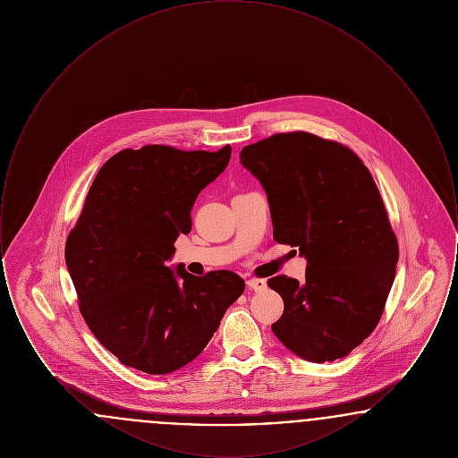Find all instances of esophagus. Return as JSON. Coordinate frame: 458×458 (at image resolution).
<instances>
[{"label":"esophagus","instance_id":"obj_1","mask_svg":"<svg viewBox=\"0 0 458 458\" xmlns=\"http://www.w3.org/2000/svg\"><path fill=\"white\" fill-rule=\"evenodd\" d=\"M247 286L252 288L254 292H262L267 286V284H266V280H261V278H250V280H247Z\"/></svg>","mask_w":458,"mask_h":458}]
</instances>
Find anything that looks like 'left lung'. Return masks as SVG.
Listing matches in <instances>:
<instances>
[{
    "mask_svg": "<svg viewBox=\"0 0 458 458\" xmlns=\"http://www.w3.org/2000/svg\"><path fill=\"white\" fill-rule=\"evenodd\" d=\"M240 163L266 191L275 240L307 259L304 284L267 280L284 304L273 333L310 362L349 355L377 327L398 262L372 174L347 146L309 131L245 146Z\"/></svg>",
    "mask_w": 458,
    "mask_h": 458,
    "instance_id": "left-lung-1",
    "label": "left lung"
}]
</instances>
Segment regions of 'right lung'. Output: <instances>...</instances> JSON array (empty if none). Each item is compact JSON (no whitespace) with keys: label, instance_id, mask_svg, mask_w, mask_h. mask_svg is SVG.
I'll use <instances>...</instances> for the list:
<instances>
[{"label":"right lung","instance_id":"right-lung-1","mask_svg":"<svg viewBox=\"0 0 458 458\" xmlns=\"http://www.w3.org/2000/svg\"><path fill=\"white\" fill-rule=\"evenodd\" d=\"M230 156V146L123 149L89 189L66 239V267L89 329L129 368L168 374L194 360L245 288L232 271L194 276L166 266L174 240L192 230L199 192Z\"/></svg>","mask_w":458,"mask_h":458}]
</instances>
